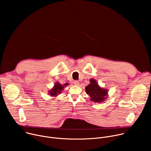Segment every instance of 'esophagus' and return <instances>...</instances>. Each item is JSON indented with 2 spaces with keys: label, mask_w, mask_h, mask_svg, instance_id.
<instances>
[{
  "label": "esophagus",
  "mask_w": 151,
  "mask_h": 151,
  "mask_svg": "<svg viewBox=\"0 0 151 151\" xmlns=\"http://www.w3.org/2000/svg\"><path fill=\"white\" fill-rule=\"evenodd\" d=\"M79 83V81H73V84H74L75 85H78Z\"/></svg>",
  "instance_id": "1"
}]
</instances>
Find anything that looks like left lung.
Segmentation results:
<instances>
[{
  "mask_svg": "<svg viewBox=\"0 0 151 151\" xmlns=\"http://www.w3.org/2000/svg\"><path fill=\"white\" fill-rule=\"evenodd\" d=\"M90 81V83L85 87V92L90 96V100L95 103L104 101L108 96V90L101 88L94 79Z\"/></svg>",
  "mask_w": 151,
  "mask_h": 151,
  "instance_id": "8db88e82",
  "label": "left lung"
}]
</instances>
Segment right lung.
<instances>
[{
  "label": "right lung",
  "instance_id": "add662e5",
  "mask_svg": "<svg viewBox=\"0 0 151 151\" xmlns=\"http://www.w3.org/2000/svg\"><path fill=\"white\" fill-rule=\"evenodd\" d=\"M69 83H66L63 85L60 84L58 82L55 83L54 87L48 91V94L51 97H57L58 94L61 93L64 88L67 87Z\"/></svg>",
  "mask_w": 151,
  "mask_h": 151
}]
</instances>
